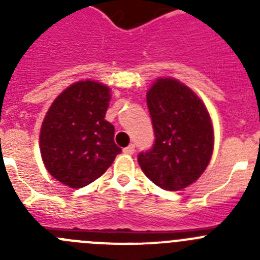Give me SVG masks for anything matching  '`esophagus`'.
Masks as SVG:
<instances>
[{"label": "esophagus", "instance_id": "obj_1", "mask_svg": "<svg viewBox=\"0 0 260 260\" xmlns=\"http://www.w3.org/2000/svg\"><path fill=\"white\" fill-rule=\"evenodd\" d=\"M135 152V147L134 144H130L128 147H126V148H123V153H126V155H133V153Z\"/></svg>", "mask_w": 260, "mask_h": 260}]
</instances>
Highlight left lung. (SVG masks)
I'll use <instances>...</instances> for the list:
<instances>
[{
  "label": "left lung",
  "mask_w": 260,
  "mask_h": 260,
  "mask_svg": "<svg viewBox=\"0 0 260 260\" xmlns=\"http://www.w3.org/2000/svg\"><path fill=\"white\" fill-rule=\"evenodd\" d=\"M155 144L138 156L142 171L168 191L182 190L203 174L212 157L215 134L208 109L190 87L160 77L147 91Z\"/></svg>",
  "instance_id": "left-lung-1"
}]
</instances>
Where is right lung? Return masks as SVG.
Listing matches in <instances>:
<instances>
[{"mask_svg":"<svg viewBox=\"0 0 260 260\" xmlns=\"http://www.w3.org/2000/svg\"><path fill=\"white\" fill-rule=\"evenodd\" d=\"M110 88L98 80H79L54 99L40 128L39 146L45 169L71 189L98 180L121 148L114 126L105 119Z\"/></svg>","mask_w":260,"mask_h":260,"instance_id":"add662e5","label":"right lung"}]
</instances>
